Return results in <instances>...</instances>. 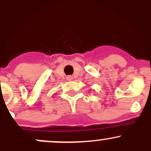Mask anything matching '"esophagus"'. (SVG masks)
Listing matches in <instances>:
<instances>
[{"instance_id": "1", "label": "esophagus", "mask_w": 151, "mask_h": 151, "mask_svg": "<svg viewBox=\"0 0 151 151\" xmlns=\"http://www.w3.org/2000/svg\"><path fill=\"white\" fill-rule=\"evenodd\" d=\"M67 80H69V81L72 80V77H71V76H68V77H67Z\"/></svg>"}]
</instances>
